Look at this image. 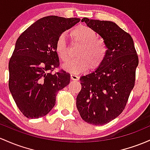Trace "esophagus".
<instances>
[{"label": "esophagus", "mask_w": 150, "mask_h": 150, "mask_svg": "<svg viewBox=\"0 0 150 150\" xmlns=\"http://www.w3.org/2000/svg\"><path fill=\"white\" fill-rule=\"evenodd\" d=\"M70 78H71V80H79V77L78 75H76L75 74H73L72 73L71 75H70Z\"/></svg>", "instance_id": "1"}]
</instances>
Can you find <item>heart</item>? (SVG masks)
I'll list each match as a JSON object with an SVG mask.
<instances>
[{"label": "heart", "mask_w": 150, "mask_h": 150, "mask_svg": "<svg viewBox=\"0 0 150 150\" xmlns=\"http://www.w3.org/2000/svg\"><path fill=\"white\" fill-rule=\"evenodd\" d=\"M72 40L81 45L77 52L78 58L62 65L65 70L80 73L87 69L93 70L98 68L104 62L108 47L103 39L98 38L96 32L85 25L76 26L70 33ZM55 52L63 62L70 59V48L64 35H60L55 42Z\"/></svg>", "instance_id": "obj_1"}]
</instances>
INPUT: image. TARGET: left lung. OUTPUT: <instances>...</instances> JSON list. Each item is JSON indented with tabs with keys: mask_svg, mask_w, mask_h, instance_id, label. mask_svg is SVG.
<instances>
[{
	"mask_svg": "<svg viewBox=\"0 0 150 150\" xmlns=\"http://www.w3.org/2000/svg\"><path fill=\"white\" fill-rule=\"evenodd\" d=\"M103 39L108 47L104 62L95 71L80 78L82 89L76 106L82 119L103 125L122 112L134 86L139 63L129 33L112 21L82 19Z\"/></svg>",
	"mask_w": 150,
	"mask_h": 150,
	"instance_id": "left-lung-1",
	"label": "left lung"
}]
</instances>
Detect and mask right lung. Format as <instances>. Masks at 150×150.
Instances as JSON below:
<instances>
[{"label":"right lung","instance_id":"add662e5","mask_svg":"<svg viewBox=\"0 0 150 150\" xmlns=\"http://www.w3.org/2000/svg\"><path fill=\"white\" fill-rule=\"evenodd\" d=\"M77 18L55 16L38 20L19 36L8 65L9 89L18 108L28 118L45 116L55 105L59 90L70 81L61 70L55 52L57 39L80 22Z\"/></svg>","mask_w":150,"mask_h":150}]
</instances>
